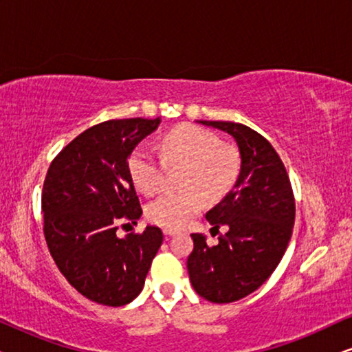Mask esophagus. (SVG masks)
I'll return each instance as SVG.
<instances>
[{
    "mask_svg": "<svg viewBox=\"0 0 352 352\" xmlns=\"http://www.w3.org/2000/svg\"><path fill=\"white\" fill-rule=\"evenodd\" d=\"M163 234L166 235V237H171V235H176L177 230L176 229H170V228H165L163 229Z\"/></svg>",
    "mask_w": 352,
    "mask_h": 352,
    "instance_id": "obj_1",
    "label": "esophagus"
}]
</instances>
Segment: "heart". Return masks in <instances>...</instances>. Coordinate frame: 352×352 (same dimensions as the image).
Here are the masks:
<instances>
[{"mask_svg": "<svg viewBox=\"0 0 352 352\" xmlns=\"http://www.w3.org/2000/svg\"><path fill=\"white\" fill-rule=\"evenodd\" d=\"M162 160L147 147H136L128 160L129 176L142 194L151 195L162 187L163 163L186 162L182 190L165 192L147 205V218L162 228H182L204 208L206 197L218 199L234 186L240 158L234 147L223 146L216 134L194 124H179L160 141ZM206 192H204L203 190Z\"/></svg>", "mask_w": 352, "mask_h": 352, "instance_id": "b5f03b06", "label": "heart"}]
</instances>
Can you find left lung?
Wrapping results in <instances>:
<instances>
[{
	"mask_svg": "<svg viewBox=\"0 0 352 352\" xmlns=\"http://www.w3.org/2000/svg\"><path fill=\"white\" fill-rule=\"evenodd\" d=\"M199 123L234 138L240 171L234 189L205 216L211 229L229 230L214 247L206 245L204 234H192L187 271L201 298L232 302L258 290L276 271L292 237L295 199L285 166L267 139L240 123Z\"/></svg>",
	"mask_w": 352,
	"mask_h": 352,
	"instance_id": "left-lung-1",
	"label": "left lung"
}]
</instances>
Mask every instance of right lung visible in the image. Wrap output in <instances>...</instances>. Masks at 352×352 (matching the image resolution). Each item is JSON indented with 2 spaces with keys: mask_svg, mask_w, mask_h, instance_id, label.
Instances as JSON below:
<instances>
[{
  "mask_svg": "<svg viewBox=\"0 0 352 352\" xmlns=\"http://www.w3.org/2000/svg\"><path fill=\"white\" fill-rule=\"evenodd\" d=\"M160 118L109 120L76 136L51 163L41 208L51 256L81 295L104 306H123L142 292L162 230L118 237L122 221L142 208L128 170L131 152L155 131Z\"/></svg>",
  "mask_w": 352,
  "mask_h": 352,
  "instance_id": "obj_1",
  "label": "right lung"
}]
</instances>
